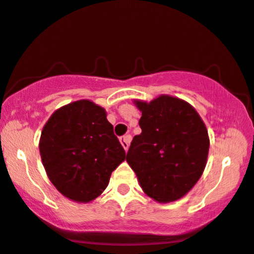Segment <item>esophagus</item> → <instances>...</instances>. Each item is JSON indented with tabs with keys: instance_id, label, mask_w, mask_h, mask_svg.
I'll use <instances>...</instances> for the list:
<instances>
[{
	"instance_id": "34e87169",
	"label": "esophagus",
	"mask_w": 254,
	"mask_h": 254,
	"mask_svg": "<svg viewBox=\"0 0 254 254\" xmlns=\"http://www.w3.org/2000/svg\"><path fill=\"white\" fill-rule=\"evenodd\" d=\"M130 142H131V136H129V134H127V136L121 137V144H122V146L124 147L125 151L129 149V144H130Z\"/></svg>"
}]
</instances>
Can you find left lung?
Wrapping results in <instances>:
<instances>
[{
  "label": "left lung",
  "mask_w": 254,
  "mask_h": 254,
  "mask_svg": "<svg viewBox=\"0 0 254 254\" xmlns=\"http://www.w3.org/2000/svg\"><path fill=\"white\" fill-rule=\"evenodd\" d=\"M142 111V133L133 137L127 162L143 191L158 203L181 199L203 175L210 147L207 129L195 109L181 98L160 95Z\"/></svg>",
  "instance_id": "obj_1"
}]
</instances>
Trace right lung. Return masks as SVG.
Here are the masks:
<instances>
[{
    "mask_svg": "<svg viewBox=\"0 0 254 254\" xmlns=\"http://www.w3.org/2000/svg\"><path fill=\"white\" fill-rule=\"evenodd\" d=\"M40 153L50 182L77 203L97 198L125 159L107 112L89 99L72 102L51 115L42 130Z\"/></svg>",
    "mask_w": 254,
    "mask_h": 254,
    "instance_id": "add662e5",
    "label": "right lung"
}]
</instances>
